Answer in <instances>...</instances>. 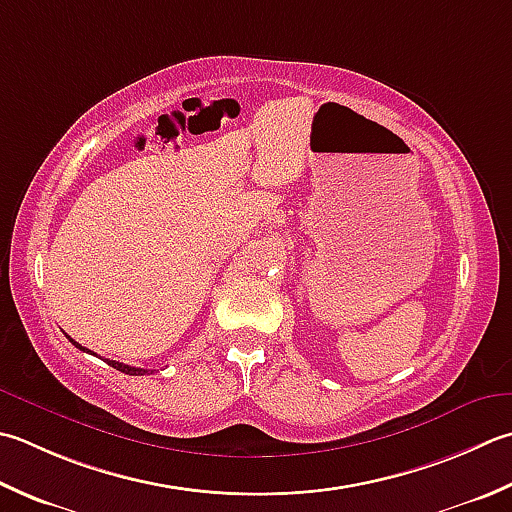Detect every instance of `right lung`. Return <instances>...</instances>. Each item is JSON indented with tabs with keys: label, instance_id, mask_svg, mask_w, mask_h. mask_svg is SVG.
<instances>
[{
	"label": "right lung",
	"instance_id": "obj_1",
	"mask_svg": "<svg viewBox=\"0 0 512 512\" xmlns=\"http://www.w3.org/2000/svg\"><path fill=\"white\" fill-rule=\"evenodd\" d=\"M68 337V335H66ZM70 339V337H68ZM70 342H73V346H77L79 350H84V353H90L88 348H84L82 344H77L75 339H70ZM108 362V366H113V368H117V370H122V373H126V375H146L148 370L146 368H135V366H128V364H122V362H113V359H106ZM150 373H153V370H150Z\"/></svg>",
	"mask_w": 512,
	"mask_h": 512
}]
</instances>
